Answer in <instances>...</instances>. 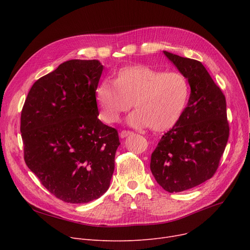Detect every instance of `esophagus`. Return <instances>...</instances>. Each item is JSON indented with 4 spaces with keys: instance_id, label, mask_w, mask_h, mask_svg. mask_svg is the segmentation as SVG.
<instances>
[{
    "instance_id": "34e87169",
    "label": "esophagus",
    "mask_w": 250,
    "mask_h": 250,
    "mask_svg": "<svg viewBox=\"0 0 250 250\" xmlns=\"http://www.w3.org/2000/svg\"><path fill=\"white\" fill-rule=\"evenodd\" d=\"M133 134H134V133H133V132H129V130H122L121 138L125 139V138H126V137H128V136H130V135H133Z\"/></svg>"
}]
</instances>
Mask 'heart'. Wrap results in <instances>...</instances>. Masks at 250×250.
Here are the masks:
<instances>
[{"instance_id":"1","label":"heart","mask_w":250,"mask_h":250,"mask_svg":"<svg viewBox=\"0 0 250 250\" xmlns=\"http://www.w3.org/2000/svg\"><path fill=\"white\" fill-rule=\"evenodd\" d=\"M102 120L116 123L132 105L137 108L128 124L154 132L171 128L185 110L189 85L177 71L161 72L148 65H126L117 71L113 83L103 81L95 91Z\"/></svg>"}]
</instances>
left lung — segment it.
<instances>
[{
	"instance_id": "8db88e82",
	"label": "left lung",
	"mask_w": 250,
	"mask_h": 250,
	"mask_svg": "<svg viewBox=\"0 0 250 250\" xmlns=\"http://www.w3.org/2000/svg\"><path fill=\"white\" fill-rule=\"evenodd\" d=\"M190 86L188 106L152 153L150 168L168 192H179L212 178L229 138L225 95L204 64L164 51Z\"/></svg>"
}]
</instances>
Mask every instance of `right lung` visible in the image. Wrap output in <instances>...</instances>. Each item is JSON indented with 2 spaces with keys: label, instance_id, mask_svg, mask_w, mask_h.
Segmentation results:
<instances>
[{
  "label": "right lung",
  "instance_id": "obj_1",
  "mask_svg": "<svg viewBox=\"0 0 250 250\" xmlns=\"http://www.w3.org/2000/svg\"><path fill=\"white\" fill-rule=\"evenodd\" d=\"M102 70L96 60L61 63L32 85L21 111L25 163L65 203L100 198L113 174L121 143L117 130L98 118Z\"/></svg>",
  "mask_w": 250,
  "mask_h": 250
}]
</instances>
